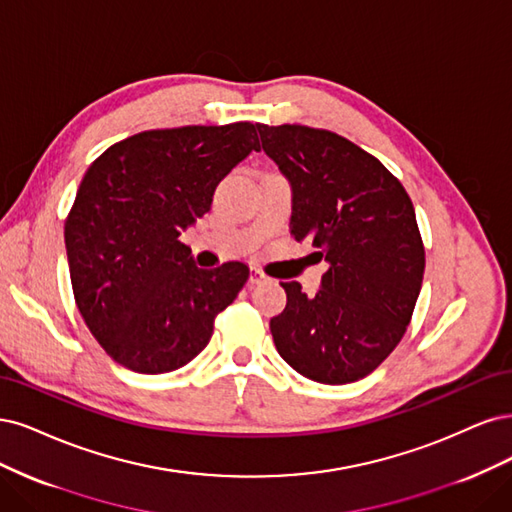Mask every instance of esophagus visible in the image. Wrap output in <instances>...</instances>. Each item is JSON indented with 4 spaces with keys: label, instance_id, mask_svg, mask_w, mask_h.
<instances>
[{
    "label": "esophagus",
    "instance_id": "1",
    "mask_svg": "<svg viewBox=\"0 0 512 512\" xmlns=\"http://www.w3.org/2000/svg\"><path fill=\"white\" fill-rule=\"evenodd\" d=\"M263 280H266V274H263V272L257 270V268H253V270H251V276H249V283H251V285H259V283H263Z\"/></svg>",
    "mask_w": 512,
    "mask_h": 512
}]
</instances>
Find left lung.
I'll list each match as a JSON object with an SVG mask.
<instances>
[{"mask_svg":"<svg viewBox=\"0 0 512 512\" xmlns=\"http://www.w3.org/2000/svg\"><path fill=\"white\" fill-rule=\"evenodd\" d=\"M291 185V236L310 242L327 272L317 295L280 283L287 306L270 332L310 381L344 385L376 370L415 310L425 251L402 183L351 140L306 125H257Z\"/></svg>","mask_w":512,"mask_h":512,"instance_id":"obj_1","label":"left lung"}]
</instances>
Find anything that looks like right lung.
Masks as SVG:
<instances>
[{
    "label": "right lung",
    "instance_id": "add662e5",
    "mask_svg": "<svg viewBox=\"0 0 512 512\" xmlns=\"http://www.w3.org/2000/svg\"><path fill=\"white\" fill-rule=\"evenodd\" d=\"M257 125L153 129L110 146L65 221L76 306L102 349L140 374L187 366L249 266L197 268L180 234L210 210L221 180L259 151Z\"/></svg>",
    "mask_w": 512,
    "mask_h": 512
}]
</instances>
